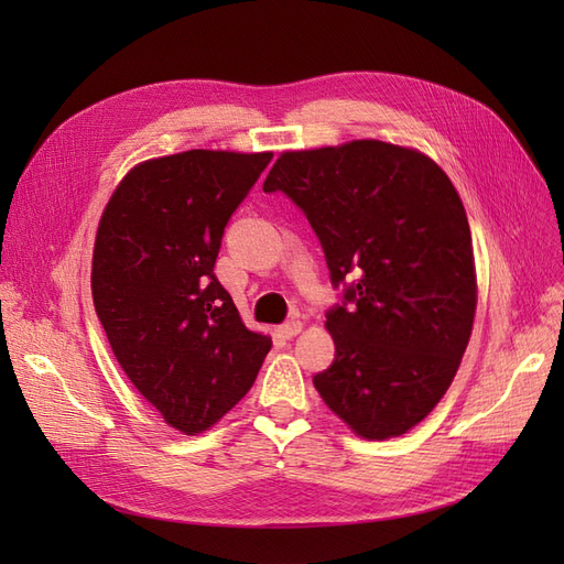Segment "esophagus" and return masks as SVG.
I'll use <instances>...</instances> for the list:
<instances>
[{
  "instance_id": "obj_1",
  "label": "esophagus",
  "mask_w": 564,
  "mask_h": 564,
  "mask_svg": "<svg viewBox=\"0 0 564 564\" xmlns=\"http://www.w3.org/2000/svg\"><path fill=\"white\" fill-rule=\"evenodd\" d=\"M301 329H303V324H301L299 319H289V322L282 324V327H280L278 332H280L284 338H294Z\"/></svg>"
}]
</instances>
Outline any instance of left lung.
<instances>
[{
	"label": "left lung",
	"mask_w": 564,
	"mask_h": 564,
	"mask_svg": "<svg viewBox=\"0 0 564 564\" xmlns=\"http://www.w3.org/2000/svg\"><path fill=\"white\" fill-rule=\"evenodd\" d=\"M308 218L340 303L327 311L334 362L313 383L367 440L398 437L433 412L466 352L475 261L466 209L442 169L383 141L299 150L270 169Z\"/></svg>",
	"instance_id": "8db88e82"
}]
</instances>
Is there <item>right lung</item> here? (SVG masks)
<instances>
[{
  "instance_id": "add662e5",
  "label": "right lung",
  "mask_w": 564,
  "mask_h": 564,
  "mask_svg": "<svg viewBox=\"0 0 564 564\" xmlns=\"http://www.w3.org/2000/svg\"><path fill=\"white\" fill-rule=\"evenodd\" d=\"M272 152L187 150L133 166L100 216L91 292L129 381L185 435L256 381L272 340L249 332L214 275L230 216Z\"/></svg>"
}]
</instances>
